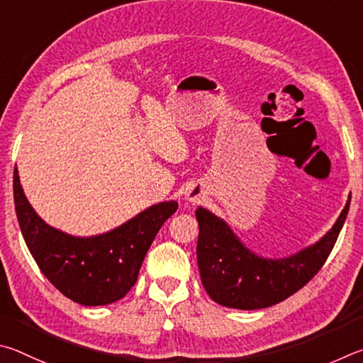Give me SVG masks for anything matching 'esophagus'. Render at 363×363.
Masks as SVG:
<instances>
[{"instance_id": "obj_1", "label": "esophagus", "mask_w": 363, "mask_h": 363, "mask_svg": "<svg viewBox=\"0 0 363 363\" xmlns=\"http://www.w3.org/2000/svg\"><path fill=\"white\" fill-rule=\"evenodd\" d=\"M185 196H186V199H188L189 202H193V204H199L201 199L204 198V193L201 191V188L193 186V188L188 189Z\"/></svg>"}]
</instances>
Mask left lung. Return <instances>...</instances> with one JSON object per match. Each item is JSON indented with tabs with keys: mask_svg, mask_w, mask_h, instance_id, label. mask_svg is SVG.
I'll return each mask as SVG.
<instances>
[{
	"mask_svg": "<svg viewBox=\"0 0 363 363\" xmlns=\"http://www.w3.org/2000/svg\"><path fill=\"white\" fill-rule=\"evenodd\" d=\"M349 204L351 198L319 242L282 259L257 257L234 236L223 220L199 207L196 211L199 223L198 264L208 296L221 306L244 311L269 308L287 300L327 262L345 225Z\"/></svg>",
	"mask_w": 363,
	"mask_h": 363,
	"instance_id": "left-lung-1",
	"label": "left lung"
}]
</instances>
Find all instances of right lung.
Segmentation results:
<instances>
[{
  "label": "right lung",
  "instance_id": "right-lung-1",
  "mask_svg": "<svg viewBox=\"0 0 363 363\" xmlns=\"http://www.w3.org/2000/svg\"><path fill=\"white\" fill-rule=\"evenodd\" d=\"M16 213L31 257L54 287L84 306H101L125 296L137 282L157 231L175 213V201L161 202L123 226L94 238H74L38 217L14 169Z\"/></svg>",
  "mask_w": 363,
  "mask_h": 363
}]
</instances>
